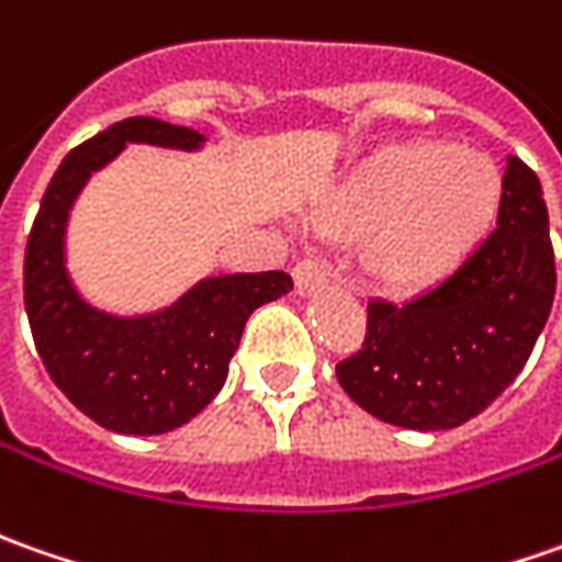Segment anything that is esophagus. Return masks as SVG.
<instances>
[{
  "label": "esophagus",
  "instance_id": "34e87169",
  "mask_svg": "<svg viewBox=\"0 0 562 562\" xmlns=\"http://www.w3.org/2000/svg\"><path fill=\"white\" fill-rule=\"evenodd\" d=\"M323 282H326V263L319 261V258H301L295 263V289H299V295L314 292Z\"/></svg>",
  "mask_w": 562,
  "mask_h": 562
}]
</instances>
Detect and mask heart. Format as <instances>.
I'll return each instance as SVG.
<instances>
[{"label": "heart", "mask_w": 562, "mask_h": 562, "mask_svg": "<svg viewBox=\"0 0 562 562\" xmlns=\"http://www.w3.org/2000/svg\"><path fill=\"white\" fill-rule=\"evenodd\" d=\"M501 207L488 155L448 143L389 148L323 214L336 236H370L363 261L392 289L441 280L485 239Z\"/></svg>", "instance_id": "b5f03b06"}]
</instances>
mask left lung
Wrapping results in <instances>:
<instances>
[{"mask_svg":"<svg viewBox=\"0 0 562 562\" xmlns=\"http://www.w3.org/2000/svg\"><path fill=\"white\" fill-rule=\"evenodd\" d=\"M557 289L544 192L529 165L507 161L497 229L436 289L367 301V333L336 363L367 414L436 432L482 414L532 355Z\"/></svg>","mask_w":562,"mask_h":562,"instance_id":"left-lung-1","label":"left lung"}]
</instances>
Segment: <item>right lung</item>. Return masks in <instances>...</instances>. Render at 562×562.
I'll use <instances>...</instances> for the list:
<instances>
[{
	"label": "right lung",
	"mask_w": 562,
	"mask_h": 562,
	"mask_svg": "<svg viewBox=\"0 0 562 562\" xmlns=\"http://www.w3.org/2000/svg\"><path fill=\"white\" fill-rule=\"evenodd\" d=\"M126 143L195 148L202 133L155 117H126L65 155L30 226L24 307L52 382L89 419L124 436H161L189 423L223 389L229 358L255 307L292 289L282 270L211 277L151 317H111L74 292L65 223L92 170Z\"/></svg>",
	"instance_id": "obj_1"
}]
</instances>
